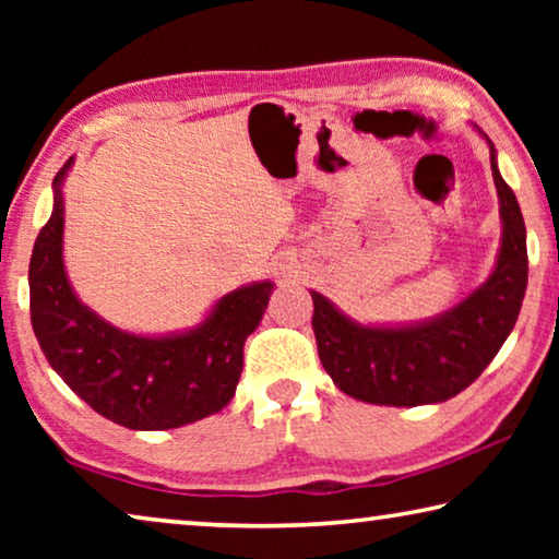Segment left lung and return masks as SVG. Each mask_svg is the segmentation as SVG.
I'll list each match as a JSON object with an SVG mask.
<instances>
[{
	"mask_svg": "<svg viewBox=\"0 0 559 559\" xmlns=\"http://www.w3.org/2000/svg\"><path fill=\"white\" fill-rule=\"evenodd\" d=\"M486 143L500 204V249L478 288L443 313L412 323H359L310 290L320 362L353 400L380 406L447 402L478 380L513 333L527 288L525 222L498 169L496 145Z\"/></svg>",
	"mask_w": 559,
	"mask_h": 559,
	"instance_id": "obj_1",
	"label": "left lung"
}]
</instances>
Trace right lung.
Segmentation results:
<instances>
[{
    "instance_id": "add662e5",
    "label": "right lung",
    "mask_w": 559,
    "mask_h": 559,
    "mask_svg": "<svg viewBox=\"0 0 559 559\" xmlns=\"http://www.w3.org/2000/svg\"><path fill=\"white\" fill-rule=\"evenodd\" d=\"M75 157L53 177V210L29 263L32 325L51 370L106 419L135 431L187 427L231 402L243 343L259 328L276 283L229 290L202 323L163 335L130 333L88 308L63 263V185Z\"/></svg>"
}]
</instances>
